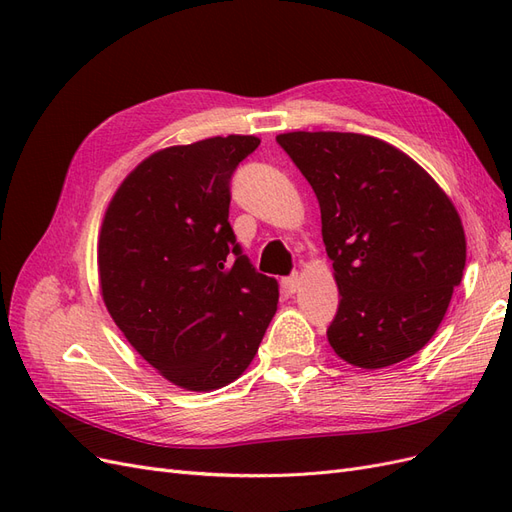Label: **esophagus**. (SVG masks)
Segmentation results:
<instances>
[{
    "label": "esophagus",
    "instance_id": "obj_1",
    "mask_svg": "<svg viewBox=\"0 0 512 512\" xmlns=\"http://www.w3.org/2000/svg\"><path fill=\"white\" fill-rule=\"evenodd\" d=\"M282 288L288 292V294H294L299 288H301V277L299 275H292V277H286V280H282Z\"/></svg>",
    "mask_w": 512,
    "mask_h": 512
}]
</instances>
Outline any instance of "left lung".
I'll list each match as a JSON object with an SVG mask.
<instances>
[{"instance_id":"left-lung-1","label":"left lung","mask_w":512,"mask_h":512,"mask_svg":"<svg viewBox=\"0 0 512 512\" xmlns=\"http://www.w3.org/2000/svg\"><path fill=\"white\" fill-rule=\"evenodd\" d=\"M277 143L312 185L339 290L327 329L339 359L382 369L421 350L466 267V232L440 185L404 151L354 132Z\"/></svg>"}]
</instances>
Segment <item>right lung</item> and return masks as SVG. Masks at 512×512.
<instances>
[{"label":"right lung","instance_id":"right-lung-1","mask_svg":"<svg viewBox=\"0 0 512 512\" xmlns=\"http://www.w3.org/2000/svg\"><path fill=\"white\" fill-rule=\"evenodd\" d=\"M258 145L230 134L160 149L104 213L98 277L108 314L185 391L235 382L277 312V280L256 273L228 222L230 177Z\"/></svg>","mask_w":512,"mask_h":512}]
</instances>
